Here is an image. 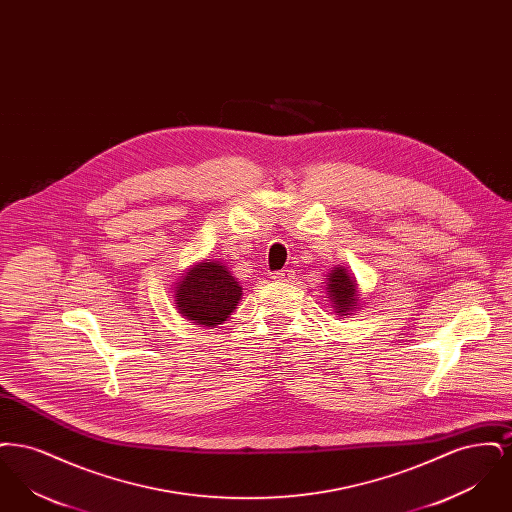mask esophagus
Listing matches in <instances>:
<instances>
[{
  "instance_id": "esophagus-1",
  "label": "esophagus",
  "mask_w": 512,
  "mask_h": 512,
  "mask_svg": "<svg viewBox=\"0 0 512 512\" xmlns=\"http://www.w3.org/2000/svg\"><path fill=\"white\" fill-rule=\"evenodd\" d=\"M274 282H292L293 270H278V272H272L270 276Z\"/></svg>"
}]
</instances>
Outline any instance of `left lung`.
I'll return each instance as SVG.
<instances>
[{
    "instance_id": "obj_1",
    "label": "left lung",
    "mask_w": 512,
    "mask_h": 512,
    "mask_svg": "<svg viewBox=\"0 0 512 512\" xmlns=\"http://www.w3.org/2000/svg\"><path fill=\"white\" fill-rule=\"evenodd\" d=\"M326 290H328V297L332 301L334 313H338L340 317L353 315V311L359 309L357 282L349 274L347 268L338 265V267H334V270H330V276L326 278Z\"/></svg>"
}]
</instances>
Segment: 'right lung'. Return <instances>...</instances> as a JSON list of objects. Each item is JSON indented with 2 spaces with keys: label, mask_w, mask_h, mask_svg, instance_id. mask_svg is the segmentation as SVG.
<instances>
[{
  "label": "right lung",
  "mask_w": 512,
  "mask_h": 512,
  "mask_svg": "<svg viewBox=\"0 0 512 512\" xmlns=\"http://www.w3.org/2000/svg\"><path fill=\"white\" fill-rule=\"evenodd\" d=\"M242 299V286L220 261H201L174 288L178 313L195 324L215 328L230 317Z\"/></svg>",
  "instance_id": "obj_1"
}]
</instances>
